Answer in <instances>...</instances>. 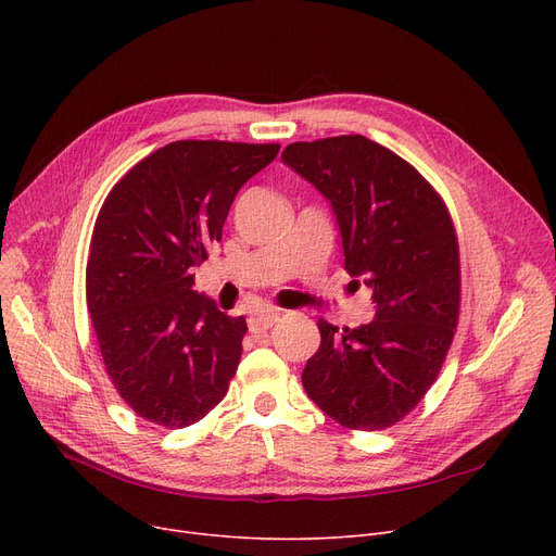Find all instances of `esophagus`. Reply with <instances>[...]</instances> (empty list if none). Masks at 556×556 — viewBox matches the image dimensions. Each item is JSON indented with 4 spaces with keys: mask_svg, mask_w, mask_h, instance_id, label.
I'll return each mask as SVG.
<instances>
[{
    "mask_svg": "<svg viewBox=\"0 0 556 556\" xmlns=\"http://www.w3.org/2000/svg\"><path fill=\"white\" fill-rule=\"evenodd\" d=\"M277 319H279V313H275V311H261V313H254L248 319V325H250V331L261 333V331L270 329L277 323Z\"/></svg>",
    "mask_w": 556,
    "mask_h": 556,
    "instance_id": "obj_1",
    "label": "esophagus"
}]
</instances>
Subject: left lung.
I'll return each mask as SVG.
<instances>
[{"instance_id": "8db88e82", "label": "left lung", "mask_w": 556, "mask_h": 556, "mask_svg": "<svg viewBox=\"0 0 556 556\" xmlns=\"http://www.w3.org/2000/svg\"><path fill=\"white\" fill-rule=\"evenodd\" d=\"M281 160L331 202L344 270L376 304V317L356 329L319 319L323 344L302 371L304 390L344 428H390L434 383L455 336L451 214L415 166L363 135L295 141Z\"/></svg>"}]
</instances>
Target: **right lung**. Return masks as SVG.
<instances>
[{"mask_svg":"<svg viewBox=\"0 0 556 556\" xmlns=\"http://www.w3.org/2000/svg\"><path fill=\"white\" fill-rule=\"evenodd\" d=\"M279 143L185 139L143 157L97 216L85 273L87 311L112 386L146 421H200L237 374L245 317L193 288L223 239L233 198Z\"/></svg>","mask_w":556,"mask_h":556,"instance_id":"right-lung-1","label":"right lung"}]
</instances>
